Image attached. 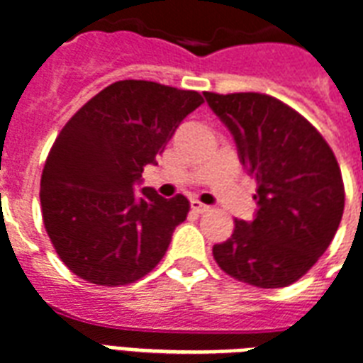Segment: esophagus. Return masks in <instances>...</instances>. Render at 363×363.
Here are the masks:
<instances>
[{"instance_id": "esophagus-1", "label": "esophagus", "mask_w": 363, "mask_h": 363, "mask_svg": "<svg viewBox=\"0 0 363 363\" xmlns=\"http://www.w3.org/2000/svg\"><path fill=\"white\" fill-rule=\"evenodd\" d=\"M190 207H192V211H196V213H207L209 209H211V207L206 206V203H201L200 200L190 201Z\"/></svg>"}]
</instances>
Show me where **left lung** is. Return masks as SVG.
<instances>
[{
  "mask_svg": "<svg viewBox=\"0 0 363 363\" xmlns=\"http://www.w3.org/2000/svg\"><path fill=\"white\" fill-rule=\"evenodd\" d=\"M203 95L255 175L259 203L251 223L234 220L232 236L213 245V257L249 286H291L316 264L341 223L345 184L335 154L311 121L274 96Z\"/></svg>",
  "mask_w": 363,
  "mask_h": 363,
  "instance_id": "1",
  "label": "left lung"
}]
</instances>
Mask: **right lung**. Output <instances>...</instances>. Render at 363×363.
I'll return each instance as SVG.
<instances>
[{"instance_id":"obj_1","label":"right lung","mask_w":363,"mask_h":363,"mask_svg":"<svg viewBox=\"0 0 363 363\" xmlns=\"http://www.w3.org/2000/svg\"><path fill=\"white\" fill-rule=\"evenodd\" d=\"M201 102L198 91L123 79L66 121L41 173V215L57 255L82 280L127 286L162 261L190 201L152 188L137 196L133 184Z\"/></svg>"}]
</instances>
